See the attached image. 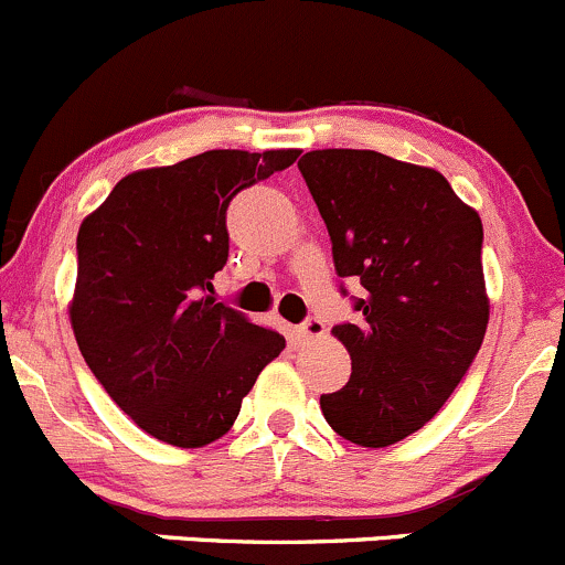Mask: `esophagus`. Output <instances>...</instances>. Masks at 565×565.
<instances>
[{"mask_svg":"<svg viewBox=\"0 0 565 565\" xmlns=\"http://www.w3.org/2000/svg\"><path fill=\"white\" fill-rule=\"evenodd\" d=\"M299 334L305 337V340H318V337L326 334V323L321 318H307V321L299 326Z\"/></svg>","mask_w":565,"mask_h":565,"instance_id":"esophagus-1","label":"esophagus"}]
</instances>
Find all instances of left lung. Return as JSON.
Here are the masks:
<instances>
[{"label":"left lung","mask_w":565,"mask_h":565,"mask_svg":"<svg viewBox=\"0 0 565 565\" xmlns=\"http://www.w3.org/2000/svg\"><path fill=\"white\" fill-rule=\"evenodd\" d=\"M331 236L340 277H359V323L331 334L351 353V381L323 394L329 427L383 449L444 408L490 321L481 217L435 168L372 149H316L299 160Z\"/></svg>","instance_id":"1"}]
</instances>
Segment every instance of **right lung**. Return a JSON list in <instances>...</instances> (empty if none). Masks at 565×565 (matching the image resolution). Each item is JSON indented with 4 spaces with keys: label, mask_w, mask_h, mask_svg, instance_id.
Wrapping results in <instances>:
<instances>
[{
    "label": "right lung",
    "mask_w": 565,
    "mask_h": 565,
    "mask_svg": "<svg viewBox=\"0 0 565 565\" xmlns=\"http://www.w3.org/2000/svg\"><path fill=\"white\" fill-rule=\"evenodd\" d=\"M299 149H212L141 168L78 228L70 326L89 370L143 433L179 449L223 438L285 337L214 299L225 212Z\"/></svg>",
    "instance_id": "add662e5"
}]
</instances>
